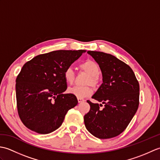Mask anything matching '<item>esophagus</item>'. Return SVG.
<instances>
[{
    "instance_id": "obj_1",
    "label": "esophagus",
    "mask_w": 160,
    "mask_h": 160,
    "mask_svg": "<svg viewBox=\"0 0 160 160\" xmlns=\"http://www.w3.org/2000/svg\"><path fill=\"white\" fill-rule=\"evenodd\" d=\"M78 102H84V99H82V98H78Z\"/></svg>"
}]
</instances>
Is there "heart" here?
Here are the masks:
<instances>
[{"label": "heart", "instance_id": "heart-1", "mask_svg": "<svg viewBox=\"0 0 160 160\" xmlns=\"http://www.w3.org/2000/svg\"><path fill=\"white\" fill-rule=\"evenodd\" d=\"M80 68L82 71L89 74L84 84H91L96 87L99 84L100 67L98 63L92 60H87L80 64ZM63 78L68 84H72L75 80V72L71 67H67L63 71ZM68 93L73 95L78 98H85L89 96L93 92V89L89 85L76 86L69 87L67 90Z\"/></svg>", "mask_w": 160, "mask_h": 160}]
</instances>
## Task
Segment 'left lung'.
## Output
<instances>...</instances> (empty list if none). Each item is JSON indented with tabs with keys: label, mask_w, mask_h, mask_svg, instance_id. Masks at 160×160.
Wrapping results in <instances>:
<instances>
[{
	"label": "left lung",
	"mask_w": 160,
	"mask_h": 160,
	"mask_svg": "<svg viewBox=\"0 0 160 160\" xmlns=\"http://www.w3.org/2000/svg\"><path fill=\"white\" fill-rule=\"evenodd\" d=\"M99 64L103 82L92 98L104 104L93 103L84 116L87 129L95 137L108 139L121 134L130 123L139 106L140 85L128 64L111 54L89 51Z\"/></svg>",
	"instance_id": "obj_1"
}]
</instances>
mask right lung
<instances>
[{"mask_svg": "<svg viewBox=\"0 0 160 160\" xmlns=\"http://www.w3.org/2000/svg\"><path fill=\"white\" fill-rule=\"evenodd\" d=\"M84 50H58L40 54L27 62L16 80V103L20 120L40 134L58 128L76 96L63 93L67 84L63 71L79 58Z\"/></svg>", "mask_w": 160, "mask_h": 160, "instance_id": "right-lung-1", "label": "right lung"}]
</instances>
